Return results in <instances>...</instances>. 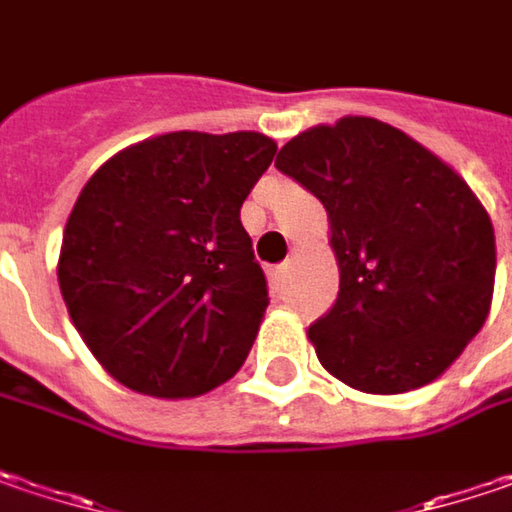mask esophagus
Listing matches in <instances>:
<instances>
[{"instance_id":"esophagus-1","label":"esophagus","mask_w":512,"mask_h":512,"mask_svg":"<svg viewBox=\"0 0 512 512\" xmlns=\"http://www.w3.org/2000/svg\"><path fill=\"white\" fill-rule=\"evenodd\" d=\"M288 270H291V265H288V262H282V265L270 268L268 279H270V288H273V291H279V288L285 285V279H288Z\"/></svg>"}]
</instances>
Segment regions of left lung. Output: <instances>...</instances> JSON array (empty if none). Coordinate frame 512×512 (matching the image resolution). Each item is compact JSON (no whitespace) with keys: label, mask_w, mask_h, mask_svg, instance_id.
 <instances>
[{"label":"left lung","mask_w":512,"mask_h":512,"mask_svg":"<svg viewBox=\"0 0 512 512\" xmlns=\"http://www.w3.org/2000/svg\"><path fill=\"white\" fill-rule=\"evenodd\" d=\"M276 169L331 221L340 294L308 328L337 380L400 395L452 366L487 320L496 236L467 181L374 117H343L282 146Z\"/></svg>","instance_id":"1"}]
</instances>
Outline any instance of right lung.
Masks as SVG:
<instances>
[{
	"mask_svg": "<svg viewBox=\"0 0 512 512\" xmlns=\"http://www.w3.org/2000/svg\"><path fill=\"white\" fill-rule=\"evenodd\" d=\"M273 155L259 132H169L117 152L80 192L60 291L132 392L195 397L242 369L270 299L239 210Z\"/></svg>",
	"mask_w": 512,
	"mask_h": 512,
	"instance_id": "1",
	"label": "right lung"
}]
</instances>
